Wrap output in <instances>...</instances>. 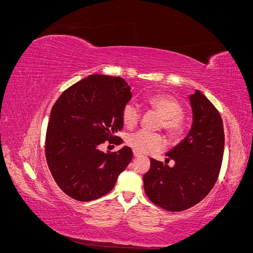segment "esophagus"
Returning <instances> with one entry per match:
<instances>
[{
	"mask_svg": "<svg viewBox=\"0 0 253 253\" xmlns=\"http://www.w3.org/2000/svg\"><path fill=\"white\" fill-rule=\"evenodd\" d=\"M133 154H134V156L135 157H139L141 154H140V153L139 152H137V151H133Z\"/></svg>",
	"mask_w": 253,
	"mask_h": 253,
	"instance_id": "obj_1",
	"label": "esophagus"
}]
</instances>
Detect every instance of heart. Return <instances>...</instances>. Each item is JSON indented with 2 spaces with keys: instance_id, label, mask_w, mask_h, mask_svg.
<instances>
[{
  "instance_id": "obj_1",
  "label": "heart",
  "mask_w": 253,
  "mask_h": 253,
  "mask_svg": "<svg viewBox=\"0 0 253 253\" xmlns=\"http://www.w3.org/2000/svg\"><path fill=\"white\" fill-rule=\"evenodd\" d=\"M148 104L160 117L159 127H163L171 139H177L183 133L185 124L182 119V106L176 99L169 95H154L147 99ZM122 121L127 128H133L138 125L140 112L138 106L133 102L126 103L121 113ZM126 143L134 151L139 153H149L162 151L166 147L164 137L157 133H149L145 131H137L129 134Z\"/></svg>"
}]
</instances>
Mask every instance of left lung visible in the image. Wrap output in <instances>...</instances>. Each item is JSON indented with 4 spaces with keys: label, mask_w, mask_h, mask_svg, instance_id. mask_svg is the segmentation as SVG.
<instances>
[{
    "label": "left lung",
    "mask_w": 253,
    "mask_h": 253,
    "mask_svg": "<svg viewBox=\"0 0 253 253\" xmlns=\"http://www.w3.org/2000/svg\"><path fill=\"white\" fill-rule=\"evenodd\" d=\"M193 124L188 135L166 154L174 167L151 158L143 175L149 200L168 211H183L200 203L215 185L224 156L220 115L198 89L190 96Z\"/></svg>",
    "instance_id": "8db88e82"
}]
</instances>
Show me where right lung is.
Returning a JSON list of instances; mask_svg holds the SVG:
<instances>
[{"instance_id": "add662e5", "label": "right lung", "mask_w": 253, "mask_h": 253, "mask_svg": "<svg viewBox=\"0 0 253 253\" xmlns=\"http://www.w3.org/2000/svg\"><path fill=\"white\" fill-rule=\"evenodd\" d=\"M131 97L122 78L90 75L65 89L53 104L45 156L57 185L74 200L89 202L108 194L132 160L128 147L100 150L124 126L121 113Z\"/></svg>"}]
</instances>
